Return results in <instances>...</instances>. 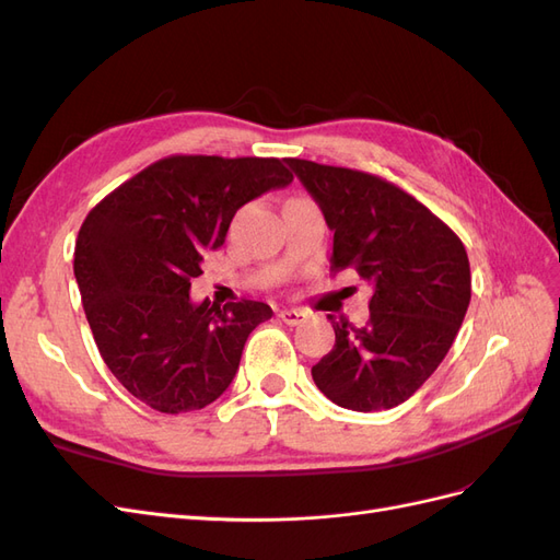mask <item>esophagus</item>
Returning <instances> with one entry per match:
<instances>
[{"mask_svg":"<svg viewBox=\"0 0 560 560\" xmlns=\"http://www.w3.org/2000/svg\"><path fill=\"white\" fill-rule=\"evenodd\" d=\"M278 317L284 322V325L296 327V325H301L303 319H306V313H303V311H296V308H284V311H280V313H278Z\"/></svg>","mask_w":560,"mask_h":560,"instance_id":"obj_1","label":"esophagus"}]
</instances>
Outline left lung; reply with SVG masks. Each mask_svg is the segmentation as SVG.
Instances as JSON below:
<instances>
[{
    "instance_id": "obj_1",
    "label": "left lung",
    "mask_w": 560,
    "mask_h": 560,
    "mask_svg": "<svg viewBox=\"0 0 560 560\" xmlns=\"http://www.w3.org/2000/svg\"><path fill=\"white\" fill-rule=\"evenodd\" d=\"M334 231L331 273L371 284L369 322H334L336 343L313 366L334 404L381 411L409 399L442 364L465 319L471 273L463 241L420 200L378 175L287 159Z\"/></svg>"
}]
</instances>
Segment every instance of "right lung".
I'll return each mask as SVG.
<instances>
[{
	"label": "right lung",
	"mask_w": 560,
	"mask_h": 560,
	"mask_svg": "<svg viewBox=\"0 0 560 560\" xmlns=\"http://www.w3.org/2000/svg\"><path fill=\"white\" fill-rule=\"evenodd\" d=\"M292 182L280 159L167 156L83 219L74 276L116 381L161 413L206 409L231 385L247 336L273 311L189 299L202 252L224 245L245 202Z\"/></svg>",
	"instance_id": "right-lung-1"
}]
</instances>
